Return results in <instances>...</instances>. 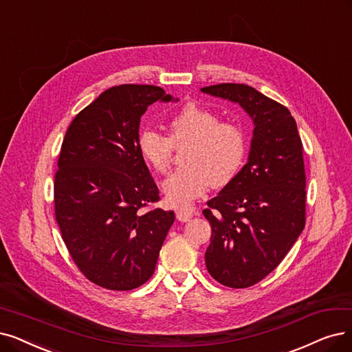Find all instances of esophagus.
I'll return each instance as SVG.
<instances>
[{"mask_svg": "<svg viewBox=\"0 0 352 352\" xmlns=\"http://www.w3.org/2000/svg\"><path fill=\"white\" fill-rule=\"evenodd\" d=\"M192 212L190 210H185V209H179V210H176V218L180 221V222H186V221H189L190 218H192Z\"/></svg>", "mask_w": 352, "mask_h": 352, "instance_id": "34e87169", "label": "esophagus"}]
</instances>
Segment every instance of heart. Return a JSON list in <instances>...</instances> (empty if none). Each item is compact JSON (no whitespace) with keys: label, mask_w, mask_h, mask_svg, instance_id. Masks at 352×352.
<instances>
[{"label":"heart","mask_w":352,"mask_h":352,"mask_svg":"<svg viewBox=\"0 0 352 352\" xmlns=\"http://www.w3.org/2000/svg\"><path fill=\"white\" fill-rule=\"evenodd\" d=\"M188 147L180 167L163 184L166 201L188 208L209 188H223L234 180L247 154V135L235 121H221L218 112L189 102L170 121V137L156 130L138 135V151L156 173L166 175L175 150Z\"/></svg>","instance_id":"1"}]
</instances>
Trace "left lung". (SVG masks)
Wrapping results in <instances>:
<instances>
[{"instance_id": "8db88e82", "label": "left lung", "mask_w": 352, "mask_h": 352, "mask_svg": "<svg viewBox=\"0 0 352 352\" xmlns=\"http://www.w3.org/2000/svg\"><path fill=\"white\" fill-rule=\"evenodd\" d=\"M201 91L240 104L254 122L248 162L204 209L212 228L209 274L244 289L270 274L305 228L303 146L290 111L257 89L219 83Z\"/></svg>"}]
</instances>
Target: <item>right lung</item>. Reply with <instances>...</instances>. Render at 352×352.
<instances>
[{
    "instance_id": "add662e5",
    "label": "right lung",
    "mask_w": 352,
    "mask_h": 352,
    "mask_svg": "<svg viewBox=\"0 0 352 352\" xmlns=\"http://www.w3.org/2000/svg\"><path fill=\"white\" fill-rule=\"evenodd\" d=\"M173 98L153 85L102 92L70 122L54 175V215L70 257L92 283L133 290L153 276L173 210L138 151L147 107Z\"/></svg>"
}]
</instances>
